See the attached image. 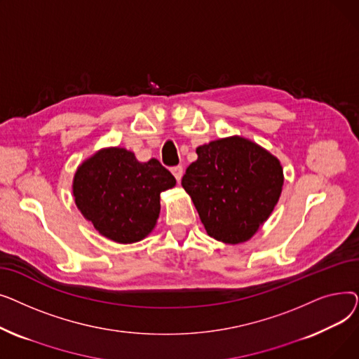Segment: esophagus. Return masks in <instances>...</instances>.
Returning <instances> with one entry per match:
<instances>
[{
  "instance_id": "obj_1",
  "label": "esophagus",
  "mask_w": 359,
  "mask_h": 359,
  "mask_svg": "<svg viewBox=\"0 0 359 359\" xmlns=\"http://www.w3.org/2000/svg\"><path fill=\"white\" fill-rule=\"evenodd\" d=\"M172 173H173V176L176 177V180L180 182V179H182V176H183V167H182V165L173 167V168H172Z\"/></svg>"
}]
</instances>
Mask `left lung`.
Returning a JSON list of instances; mask_svg holds the SVG:
<instances>
[{"label":"left lung","instance_id":"left-lung-1","mask_svg":"<svg viewBox=\"0 0 359 359\" xmlns=\"http://www.w3.org/2000/svg\"><path fill=\"white\" fill-rule=\"evenodd\" d=\"M196 154L182 186L192 198L206 233L229 244L248 241L279 201L284 184L279 160L237 135L203 144Z\"/></svg>","mask_w":359,"mask_h":359}]
</instances>
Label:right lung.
Instances as JSON below:
<instances>
[{
    "instance_id": "1",
    "label": "right lung",
    "mask_w": 359,
    "mask_h": 359,
    "mask_svg": "<svg viewBox=\"0 0 359 359\" xmlns=\"http://www.w3.org/2000/svg\"><path fill=\"white\" fill-rule=\"evenodd\" d=\"M176 184L158 160L141 163L119 147L97 151L79 165L72 194L83 217L106 238L135 243L154 230L160 194Z\"/></svg>"
}]
</instances>
